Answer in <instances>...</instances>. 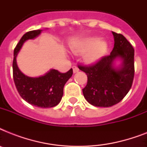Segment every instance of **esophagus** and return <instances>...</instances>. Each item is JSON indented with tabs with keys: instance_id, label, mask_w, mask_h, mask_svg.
I'll return each instance as SVG.
<instances>
[{
	"instance_id": "1",
	"label": "esophagus",
	"mask_w": 147,
	"mask_h": 147,
	"mask_svg": "<svg viewBox=\"0 0 147 147\" xmlns=\"http://www.w3.org/2000/svg\"><path fill=\"white\" fill-rule=\"evenodd\" d=\"M72 69H73L74 73H76V72H78V70H79L78 67L76 66V65H73V66H72Z\"/></svg>"
}]
</instances>
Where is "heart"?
I'll use <instances>...</instances> for the list:
<instances>
[{
	"label": "heart",
	"mask_w": 147,
	"mask_h": 147,
	"mask_svg": "<svg viewBox=\"0 0 147 147\" xmlns=\"http://www.w3.org/2000/svg\"><path fill=\"white\" fill-rule=\"evenodd\" d=\"M85 53V59L88 62H95L105 55L107 50V43L105 40H100V38L92 36L86 38L81 42L76 49V53Z\"/></svg>",
	"instance_id": "obj_1"
}]
</instances>
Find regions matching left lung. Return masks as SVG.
Instances as JSON below:
<instances>
[{"instance_id":"obj_1","label":"left lung","mask_w":147,"mask_h":147,"mask_svg":"<svg viewBox=\"0 0 147 147\" xmlns=\"http://www.w3.org/2000/svg\"><path fill=\"white\" fill-rule=\"evenodd\" d=\"M114 46L111 54L103 56L94 64L78 65L85 72L87 85L82 89L88 102L96 107H111L127 94L134 78V49L121 33L112 32ZM117 58L122 60L121 68L113 67Z\"/></svg>"}]
</instances>
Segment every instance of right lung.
I'll list each match as a JSON object with an SVG mask.
<instances>
[{
    "label": "right lung",
    "mask_w": 147,
    "mask_h": 147,
    "mask_svg": "<svg viewBox=\"0 0 147 147\" xmlns=\"http://www.w3.org/2000/svg\"><path fill=\"white\" fill-rule=\"evenodd\" d=\"M41 31H29L17 43L13 52V77L17 92L24 100L36 107L47 108L55 107L60 102L65 84L71 78L73 71L71 69L65 73H62L58 70L51 69L45 76L39 78L28 77L20 71L16 61L17 53L26 40L34 39Z\"/></svg>",
    "instance_id": "obj_1"
}]
</instances>
